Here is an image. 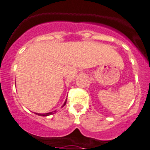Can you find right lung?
Wrapping results in <instances>:
<instances>
[{"mask_svg": "<svg viewBox=\"0 0 150 150\" xmlns=\"http://www.w3.org/2000/svg\"><path fill=\"white\" fill-rule=\"evenodd\" d=\"M66 102H67V100H65V102L64 103L63 106H64L66 104ZM56 112V110H54L52 111V112H47V113H37V112H35L36 114L38 115V116H50V115H52L54 114V113H55Z\"/></svg>", "mask_w": 150, "mask_h": 150, "instance_id": "1", "label": "right lung"}]
</instances>
